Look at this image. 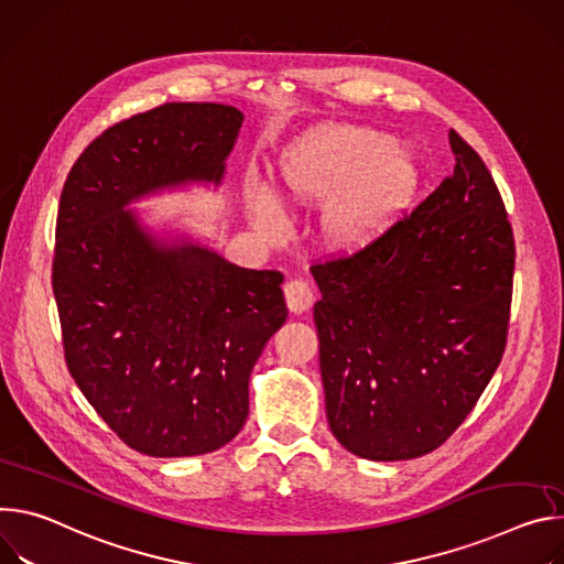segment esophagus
Segmentation results:
<instances>
[{
  "label": "esophagus",
  "instance_id": "esophagus-1",
  "mask_svg": "<svg viewBox=\"0 0 564 564\" xmlns=\"http://www.w3.org/2000/svg\"><path fill=\"white\" fill-rule=\"evenodd\" d=\"M286 304L293 311V314H304V311L314 304V291L304 282V280H291L284 286Z\"/></svg>",
  "mask_w": 564,
  "mask_h": 564
}]
</instances>
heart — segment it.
Masks as SVG:
<instances>
[{
	"label": "heart",
	"mask_w": 564,
	"mask_h": 564,
	"mask_svg": "<svg viewBox=\"0 0 564 564\" xmlns=\"http://www.w3.org/2000/svg\"><path fill=\"white\" fill-rule=\"evenodd\" d=\"M282 191L306 206H325L323 230L338 250L377 241L412 202L419 183L414 159L394 139L358 124H334L304 137L282 156ZM258 226L282 230V208L267 187L253 195Z\"/></svg>",
	"instance_id": "b5f03b06"
}]
</instances>
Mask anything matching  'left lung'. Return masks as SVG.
<instances>
[{
    "instance_id": "1",
    "label": "left lung",
    "mask_w": 564,
    "mask_h": 564,
    "mask_svg": "<svg viewBox=\"0 0 564 564\" xmlns=\"http://www.w3.org/2000/svg\"><path fill=\"white\" fill-rule=\"evenodd\" d=\"M455 170L351 256L311 267L327 421L371 462L440 448L505 356L516 241L479 154L451 130Z\"/></svg>"
}]
</instances>
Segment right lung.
<instances>
[{"mask_svg":"<svg viewBox=\"0 0 564 564\" xmlns=\"http://www.w3.org/2000/svg\"><path fill=\"white\" fill-rule=\"evenodd\" d=\"M241 120L215 102L124 118L85 148L59 195L53 295L67 367L118 440L150 457L232 440L250 371L289 316L280 271L163 246L122 210L165 185L219 183Z\"/></svg>","mask_w":564,"mask_h":564,"instance_id":"obj_1","label":"right lung"}]
</instances>
